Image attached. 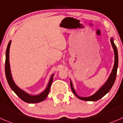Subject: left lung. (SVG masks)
I'll use <instances>...</instances> for the list:
<instances>
[{"label":"left lung","instance_id":"obj_1","mask_svg":"<svg viewBox=\"0 0 123 123\" xmlns=\"http://www.w3.org/2000/svg\"><path fill=\"white\" fill-rule=\"evenodd\" d=\"M111 44L112 46L113 49H114V55H115V63H114V67H113L112 71L109 78L107 80L106 82H105V83L100 88L99 90L97 91L94 94H93L91 96H89V97H80V96H79L77 94V93L76 92V91H75L74 89L73 88V86L72 82H71V81H70V86H71V91H72L73 92L75 96H76L77 98H79V99L82 100L84 101H93V102L97 101L98 100L100 99V98H102V97H103L104 96H105V95L108 93V92L110 91V89H111L113 85H114V82H115V79H116L117 76L118 65V56L117 49L116 46H115V44H114V40H113L112 38H111Z\"/></svg>","mask_w":123,"mask_h":123}]
</instances>
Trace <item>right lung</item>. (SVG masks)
<instances>
[{
	"mask_svg": "<svg viewBox=\"0 0 123 123\" xmlns=\"http://www.w3.org/2000/svg\"><path fill=\"white\" fill-rule=\"evenodd\" d=\"M11 43V41H9V43H8V46H7L6 51V59H5V74L6 77L7 81L8 82L9 86L11 87L13 91L21 98L22 100L24 102H26V103H36L41 102L43 101L44 100L46 99L47 98V96L49 92L50 89L51 85H52V81H53V77L54 74H52L50 77L49 82L48 83L46 89L43 92L38 95H36V96H31V95L29 94L27 92L24 91L21 89L17 86L14 83V80L12 77L11 73V70H10V65H9V48H10Z\"/></svg>",
	"mask_w": 123,
	"mask_h": 123,
	"instance_id": "add662e5",
	"label": "right lung"
}]
</instances>
